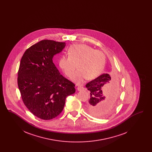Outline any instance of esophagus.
Returning <instances> with one entry per match:
<instances>
[{
  "mask_svg": "<svg viewBox=\"0 0 152 152\" xmlns=\"http://www.w3.org/2000/svg\"><path fill=\"white\" fill-rule=\"evenodd\" d=\"M84 88H83V87H77V91H81L82 89H83Z\"/></svg>",
  "mask_w": 152,
  "mask_h": 152,
  "instance_id": "obj_1",
  "label": "esophagus"
}]
</instances>
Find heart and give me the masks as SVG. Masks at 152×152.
Returning a JSON list of instances; mask_svg holds the SVG:
<instances>
[{"instance_id": "obj_1", "label": "heart", "mask_w": 152, "mask_h": 152, "mask_svg": "<svg viewBox=\"0 0 152 152\" xmlns=\"http://www.w3.org/2000/svg\"><path fill=\"white\" fill-rule=\"evenodd\" d=\"M68 56L59 58L58 65L68 77H71L77 68L72 80L76 84H83L86 79H94L101 73L105 65L104 54L85 44H75L68 49Z\"/></svg>"}]
</instances>
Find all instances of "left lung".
Here are the masks:
<instances>
[{"instance_id": "8db88e82", "label": "left lung", "mask_w": 152, "mask_h": 152, "mask_svg": "<svg viewBox=\"0 0 152 152\" xmlns=\"http://www.w3.org/2000/svg\"><path fill=\"white\" fill-rule=\"evenodd\" d=\"M90 91V99L87 108L91 115L103 117L110 115L115 109L114 99L118 91V80L108 73H104L87 83Z\"/></svg>"}]
</instances>
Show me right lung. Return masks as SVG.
<instances>
[{
  "label": "right lung",
  "mask_w": 152,
  "mask_h": 152,
  "mask_svg": "<svg viewBox=\"0 0 152 152\" xmlns=\"http://www.w3.org/2000/svg\"><path fill=\"white\" fill-rule=\"evenodd\" d=\"M65 43L43 40L23 54L18 84L26 107L37 117L52 119L62 112L67 96L75 92V84L63 76L53 63Z\"/></svg>",
  "instance_id": "1"
}]
</instances>
